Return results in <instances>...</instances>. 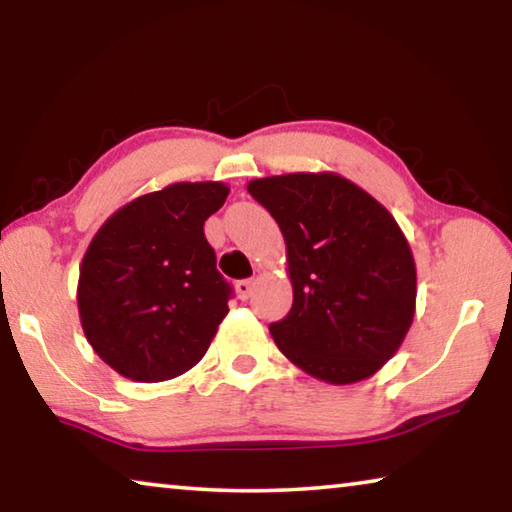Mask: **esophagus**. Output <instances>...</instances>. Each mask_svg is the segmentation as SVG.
I'll return each mask as SVG.
<instances>
[{"mask_svg": "<svg viewBox=\"0 0 512 512\" xmlns=\"http://www.w3.org/2000/svg\"><path fill=\"white\" fill-rule=\"evenodd\" d=\"M255 285H257V280H239L237 282V294H239V298L241 300H248L250 296H253V291H255Z\"/></svg>", "mask_w": 512, "mask_h": 512, "instance_id": "obj_1", "label": "esophagus"}]
</instances>
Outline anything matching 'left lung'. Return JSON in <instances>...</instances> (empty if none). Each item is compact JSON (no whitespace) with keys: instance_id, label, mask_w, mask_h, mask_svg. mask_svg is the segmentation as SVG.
Returning <instances> with one entry per match:
<instances>
[{"instance_id":"obj_1","label":"left lung","mask_w":512,"mask_h":512,"mask_svg":"<svg viewBox=\"0 0 512 512\" xmlns=\"http://www.w3.org/2000/svg\"><path fill=\"white\" fill-rule=\"evenodd\" d=\"M248 193L280 225L294 303L269 326L310 376L358 383L399 351L417 298V271L394 216L335 173L253 180Z\"/></svg>"}]
</instances>
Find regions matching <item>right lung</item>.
I'll use <instances>...</instances> for the list:
<instances>
[{"mask_svg": "<svg viewBox=\"0 0 512 512\" xmlns=\"http://www.w3.org/2000/svg\"><path fill=\"white\" fill-rule=\"evenodd\" d=\"M227 193L221 182H177L127 202L97 230L79 269V319L120 376L159 383L207 353L232 287L205 221Z\"/></svg>", "mask_w": 512, "mask_h": 512, "instance_id": "1", "label": "right lung"}]
</instances>
